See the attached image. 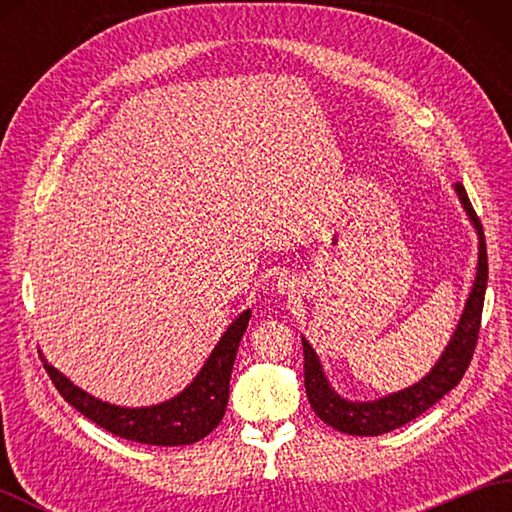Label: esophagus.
Segmentation results:
<instances>
[{"label":"esophagus","mask_w":512,"mask_h":512,"mask_svg":"<svg viewBox=\"0 0 512 512\" xmlns=\"http://www.w3.org/2000/svg\"><path fill=\"white\" fill-rule=\"evenodd\" d=\"M292 288H295V281H292L290 277H279V281H277L279 292H286V295H290Z\"/></svg>","instance_id":"1"}]
</instances>
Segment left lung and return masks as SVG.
Instances as JSON below:
<instances>
[{
	"label": "left lung",
	"mask_w": 512,
	"mask_h": 512,
	"mask_svg": "<svg viewBox=\"0 0 512 512\" xmlns=\"http://www.w3.org/2000/svg\"><path fill=\"white\" fill-rule=\"evenodd\" d=\"M453 189L458 193L462 209L469 215V222L475 228L477 242H480V246H477V273L469 299L464 303L460 321L455 325V332L451 334L447 347H444L436 365L418 383L376 400H347L330 385L319 354L314 352L306 336H301L303 383H306L310 407L325 424H330L336 431L347 433V436H380V433L402 427V424L411 422L420 413L436 405L442 396H447L460 383L466 367L471 363L477 334H480L484 292L488 281V257L480 217L475 215L466 189L460 182H455Z\"/></svg>",
	"instance_id": "left-lung-1"
}]
</instances>
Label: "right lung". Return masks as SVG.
<instances>
[{
	"instance_id": "add662e5",
	"label": "right lung",
	"mask_w": 512,
	"mask_h": 512,
	"mask_svg": "<svg viewBox=\"0 0 512 512\" xmlns=\"http://www.w3.org/2000/svg\"><path fill=\"white\" fill-rule=\"evenodd\" d=\"M250 310H244L228 325L222 339L213 347L202 369L180 394L149 407H121L94 398L88 391L76 387L68 376L52 367L41 354L43 367L50 374L54 387L70 405L85 418L99 424L118 438L156 444V447H182L193 444L220 424L228 405V383L235 363L239 341L248 328Z\"/></svg>"
}]
</instances>
